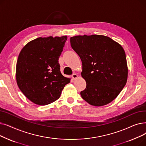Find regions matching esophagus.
Masks as SVG:
<instances>
[{
    "instance_id": "obj_1",
    "label": "esophagus",
    "mask_w": 146,
    "mask_h": 146,
    "mask_svg": "<svg viewBox=\"0 0 146 146\" xmlns=\"http://www.w3.org/2000/svg\"><path fill=\"white\" fill-rule=\"evenodd\" d=\"M78 74H73L72 76V78L73 79H76V78H78Z\"/></svg>"
}]
</instances>
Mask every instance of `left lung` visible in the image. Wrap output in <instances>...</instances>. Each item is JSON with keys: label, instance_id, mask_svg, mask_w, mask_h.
Wrapping results in <instances>:
<instances>
[{"label": "left lung", "instance_id": "8db88e82", "mask_svg": "<svg viewBox=\"0 0 146 146\" xmlns=\"http://www.w3.org/2000/svg\"><path fill=\"white\" fill-rule=\"evenodd\" d=\"M70 44L82 60L81 75L86 82V89L80 92L82 98L95 106L111 102L127 81L128 69L123 48L101 35L73 36Z\"/></svg>", "mask_w": 146, "mask_h": 146}]
</instances>
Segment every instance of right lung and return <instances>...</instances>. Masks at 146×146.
Masks as SVG:
<instances>
[{
	"mask_svg": "<svg viewBox=\"0 0 146 146\" xmlns=\"http://www.w3.org/2000/svg\"><path fill=\"white\" fill-rule=\"evenodd\" d=\"M67 36L39 37L21 50L17 63L16 80L21 91L29 101L46 105L60 98L70 78L60 72L58 59Z\"/></svg>",
	"mask_w": 146,
	"mask_h": 146,
	"instance_id": "add662e5",
	"label": "right lung"
}]
</instances>
